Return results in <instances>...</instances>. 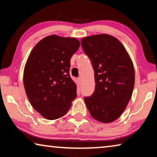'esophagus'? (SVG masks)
I'll use <instances>...</instances> for the list:
<instances>
[{
  "label": "esophagus",
  "instance_id": "1",
  "mask_svg": "<svg viewBox=\"0 0 157 157\" xmlns=\"http://www.w3.org/2000/svg\"><path fill=\"white\" fill-rule=\"evenodd\" d=\"M81 82H82L81 78H78V84L80 85V84H81Z\"/></svg>",
  "mask_w": 157,
  "mask_h": 157
}]
</instances>
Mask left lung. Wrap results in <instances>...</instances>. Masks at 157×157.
<instances>
[{"label": "left lung", "instance_id": "obj_1", "mask_svg": "<svg viewBox=\"0 0 157 157\" xmlns=\"http://www.w3.org/2000/svg\"><path fill=\"white\" fill-rule=\"evenodd\" d=\"M94 70L95 91L84 102L91 116L109 123L121 116L132 97L135 74L132 61L121 42L107 34L81 40Z\"/></svg>", "mask_w": 157, "mask_h": 157}]
</instances>
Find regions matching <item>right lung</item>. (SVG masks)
I'll return each mask as SVG.
<instances>
[{"label":"right lung","instance_id":"obj_1","mask_svg":"<svg viewBox=\"0 0 157 157\" xmlns=\"http://www.w3.org/2000/svg\"><path fill=\"white\" fill-rule=\"evenodd\" d=\"M80 43L75 38L50 35L38 42L26 62L23 84L32 106L48 120L68 112L77 97L70 61Z\"/></svg>","mask_w":157,"mask_h":157}]
</instances>
